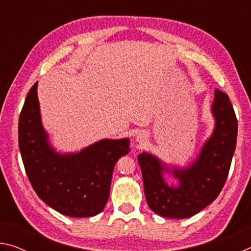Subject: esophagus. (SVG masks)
Listing matches in <instances>:
<instances>
[{
	"label": "esophagus",
	"instance_id": "34e87169",
	"mask_svg": "<svg viewBox=\"0 0 251 251\" xmlns=\"http://www.w3.org/2000/svg\"><path fill=\"white\" fill-rule=\"evenodd\" d=\"M148 139V134L146 131H139V133L136 134L135 136V142L138 144V145H143V144H145Z\"/></svg>",
	"mask_w": 251,
	"mask_h": 251
}]
</instances>
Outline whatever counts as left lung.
<instances>
[{
    "mask_svg": "<svg viewBox=\"0 0 251 251\" xmlns=\"http://www.w3.org/2000/svg\"><path fill=\"white\" fill-rule=\"evenodd\" d=\"M210 112L214 129L189 164H167L147 151L138 155L146 201L155 214L175 219L192 217L222 192L235 152L238 123L228 95L219 90H215ZM165 175L176 181L168 184Z\"/></svg>",
    "mask_w": 251,
    "mask_h": 251,
    "instance_id": "left-lung-1",
    "label": "left lung"
}]
</instances>
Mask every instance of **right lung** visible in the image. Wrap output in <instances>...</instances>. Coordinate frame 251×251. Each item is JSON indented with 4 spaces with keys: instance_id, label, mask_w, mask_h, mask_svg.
<instances>
[{
    "instance_id": "obj_1",
    "label": "right lung",
    "mask_w": 251,
    "mask_h": 251,
    "mask_svg": "<svg viewBox=\"0 0 251 251\" xmlns=\"http://www.w3.org/2000/svg\"><path fill=\"white\" fill-rule=\"evenodd\" d=\"M37 84L29 90L19 121V146L33 189L46 205L74 218L103 211L114 167L130 151L129 138H104L78 151H57L42 123Z\"/></svg>"
}]
</instances>
